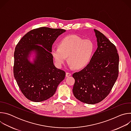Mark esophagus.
<instances>
[{"label":"esophagus","instance_id":"34e87169","mask_svg":"<svg viewBox=\"0 0 131 131\" xmlns=\"http://www.w3.org/2000/svg\"><path fill=\"white\" fill-rule=\"evenodd\" d=\"M71 75V73H70V72H66V77H69V76H70Z\"/></svg>","mask_w":131,"mask_h":131}]
</instances>
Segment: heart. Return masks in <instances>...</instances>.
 <instances>
[{
	"label": "heart",
	"instance_id": "1",
	"mask_svg": "<svg viewBox=\"0 0 131 131\" xmlns=\"http://www.w3.org/2000/svg\"><path fill=\"white\" fill-rule=\"evenodd\" d=\"M94 50L93 42L76 35L65 37L59 43V48L53 47L51 54L57 65L61 67L68 58V62L76 69L86 67L90 62Z\"/></svg>",
	"mask_w": 131,
	"mask_h": 131
}]
</instances>
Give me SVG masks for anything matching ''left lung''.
Wrapping results in <instances>:
<instances>
[{
	"instance_id": "left-lung-1",
	"label": "left lung",
	"mask_w": 131,
	"mask_h": 131,
	"mask_svg": "<svg viewBox=\"0 0 131 131\" xmlns=\"http://www.w3.org/2000/svg\"><path fill=\"white\" fill-rule=\"evenodd\" d=\"M97 48L89 64L72 74L73 94L80 101L95 104L109 94L119 73V57L115 46L102 32L94 29Z\"/></svg>"
}]
</instances>
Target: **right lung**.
Returning <instances> with one entry per match:
<instances>
[{
    "instance_id": "add662e5",
    "label": "right lung",
    "mask_w": 131,
    "mask_h": 131,
    "mask_svg": "<svg viewBox=\"0 0 131 131\" xmlns=\"http://www.w3.org/2000/svg\"><path fill=\"white\" fill-rule=\"evenodd\" d=\"M66 31L60 28L40 27L25 34L14 53V77L23 95L40 102L51 97L65 78V72L56 67L51 54L58 37ZM34 57L30 61L31 55Z\"/></svg>"
}]
</instances>
